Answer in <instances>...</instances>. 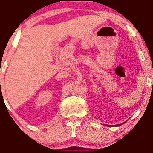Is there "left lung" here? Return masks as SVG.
Here are the masks:
<instances>
[{
    "label": "left lung",
    "mask_w": 153,
    "mask_h": 153,
    "mask_svg": "<svg viewBox=\"0 0 153 153\" xmlns=\"http://www.w3.org/2000/svg\"><path fill=\"white\" fill-rule=\"evenodd\" d=\"M121 124H118V125H115V126H120Z\"/></svg>",
    "instance_id": "8db88e82"
}]
</instances>
